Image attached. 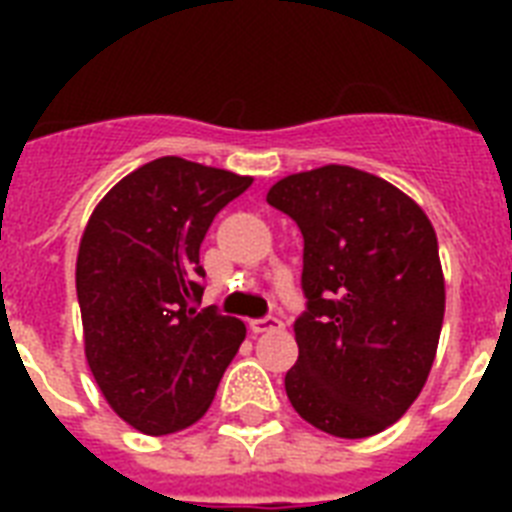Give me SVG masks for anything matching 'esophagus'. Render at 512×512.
Instances as JSON below:
<instances>
[{
  "label": "esophagus",
  "mask_w": 512,
  "mask_h": 512,
  "mask_svg": "<svg viewBox=\"0 0 512 512\" xmlns=\"http://www.w3.org/2000/svg\"><path fill=\"white\" fill-rule=\"evenodd\" d=\"M284 327V321L276 319V316H265V319H255L249 324V329L255 332V335H263V332H276V329Z\"/></svg>",
  "instance_id": "34e87169"
}]
</instances>
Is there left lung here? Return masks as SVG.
Segmentation results:
<instances>
[{"mask_svg":"<svg viewBox=\"0 0 512 512\" xmlns=\"http://www.w3.org/2000/svg\"><path fill=\"white\" fill-rule=\"evenodd\" d=\"M268 204L303 233L308 305L289 401L329 436H374L414 404L436 358L446 303L436 231L396 185L342 164L284 177Z\"/></svg>","mask_w":512,"mask_h":512,"instance_id":"8db88e82","label":"left lung"}]
</instances>
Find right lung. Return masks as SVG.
Returning a JSON list of instances; mask_svg holds the SVG:
<instances>
[{
    "label": "right lung",
    "mask_w": 512,
    "mask_h": 512,
    "mask_svg": "<svg viewBox=\"0 0 512 512\" xmlns=\"http://www.w3.org/2000/svg\"><path fill=\"white\" fill-rule=\"evenodd\" d=\"M252 177L162 156L122 177L84 228L76 257L90 372L119 417L146 436L207 412L247 337L244 321L199 311V247Z\"/></svg>",
    "instance_id": "right-lung-1"
}]
</instances>
